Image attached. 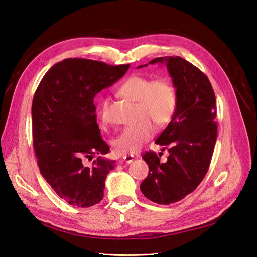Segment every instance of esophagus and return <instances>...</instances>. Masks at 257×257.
Listing matches in <instances>:
<instances>
[{
    "label": "esophagus",
    "instance_id": "34e87169",
    "mask_svg": "<svg viewBox=\"0 0 257 257\" xmlns=\"http://www.w3.org/2000/svg\"><path fill=\"white\" fill-rule=\"evenodd\" d=\"M122 160L124 162H126L127 164H130V163H132V162L134 161V156L133 155H125V156L122 157Z\"/></svg>",
    "mask_w": 257,
    "mask_h": 257
}]
</instances>
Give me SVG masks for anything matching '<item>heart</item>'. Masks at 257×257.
<instances>
[{
  "label": "heart",
  "instance_id": "obj_1",
  "mask_svg": "<svg viewBox=\"0 0 257 257\" xmlns=\"http://www.w3.org/2000/svg\"><path fill=\"white\" fill-rule=\"evenodd\" d=\"M119 93L136 101L137 117L135 124L124 127L113 146L120 154H135L145 143L154 136L157 126L162 127L170 123L175 113L177 95L175 87L169 80H154L143 75H132L119 87ZM107 101L102 103L101 117L105 120Z\"/></svg>",
  "mask_w": 257,
  "mask_h": 257
}]
</instances>
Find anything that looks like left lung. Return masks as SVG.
Instances as JSON below:
<instances>
[{
	"label": "left lung",
	"instance_id": "8db88e82",
	"mask_svg": "<svg viewBox=\"0 0 257 257\" xmlns=\"http://www.w3.org/2000/svg\"><path fill=\"white\" fill-rule=\"evenodd\" d=\"M150 65L164 64L176 88L177 105L170 124L156 143L168 148L162 163L154 151L143 156L149 174L141 185L143 195L158 204L184 199L202 182L216 143V99L206 75L182 57H158ZM148 65L138 66L137 68Z\"/></svg>",
	"mask_w": 257,
	"mask_h": 257
}]
</instances>
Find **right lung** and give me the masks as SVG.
Segmentation results:
<instances>
[{
	"mask_svg": "<svg viewBox=\"0 0 257 257\" xmlns=\"http://www.w3.org/2000/svg\"><path fill=\"white\" fill-rule=\"evenodd\" d=\"M130 65L67 58L41 80L32 101L33 148L41 174L70 205L89 207L103 197L105 180L115 161L97 125L94 98L128 70ZM99 157L91 167L85 157Z\"/></svg>",
	"mask_w": 257,
	"mask_h": 257,
	"instance_id": "right-lung-1",
	"label": "right lung"
}]
</instances>
